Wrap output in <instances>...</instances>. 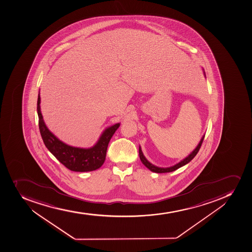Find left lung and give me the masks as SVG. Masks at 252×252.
I'll list each match as a JSON object with an SVG mask.
<instances>
[{"instance_id":"8db88e82","label":"left lung","mask_w":252,"mask_h":252,"mask_svg":"<svg viewBox=\"0 0 252 252\" xmlns=\"http://www.w3.org/2000/svg\"><path fill=\"white\" fill-rule=\"evenodd\" d=\"M204 136H205V135H203V138L201 139L199 145L197 146V148H195V149H194V150L193 151V152H192V153H190L187 158H185V159L182 160V161L179 162L178 164H175L174 166L169 167V168H158V167L153 165V164H151L150 162H148V160H147V159H146L144 156H143V153H142L141 148H139V153L141 161H142V163H143V164H144L148 169H150V170L153 171V172H155V173H162L173 172V171L176 170V169H179L180 167L185 165L187 163H189V162L197 155V153H199V149H200L201 148V145H202V143H203V139H204Z\"/></svg>"}]
</instances>
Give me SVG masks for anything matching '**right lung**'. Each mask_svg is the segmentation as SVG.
Returning a JSON list of instances; mask_svg holds the SVG:
<instances>
[{
    "label": "right lung",
    "instance_id": "obj_1",
    "mask_svg": "<svg viewBox=\"0 0 252 252\" xmlns=\"http://www.w3.org/2000/svg\"><path fill=\"white\" fill-rule=\"evenodd\" d=\"M40 97L38 95L37 113L39 117V129L44 145L49 149L62 164H64L67 169L75 172H89L95 170L104 164L106 157L107 148L109 141L113 134L120 126L119 123L109 127L104 130L99 138L98 143L93 148L89 149L74 148L63 143L62 141L54 136L49 131L44 124L40 107H39Z\"/></svg>",
    "mask_w": 252,
    "mask_h": 252
}]
</instances>
